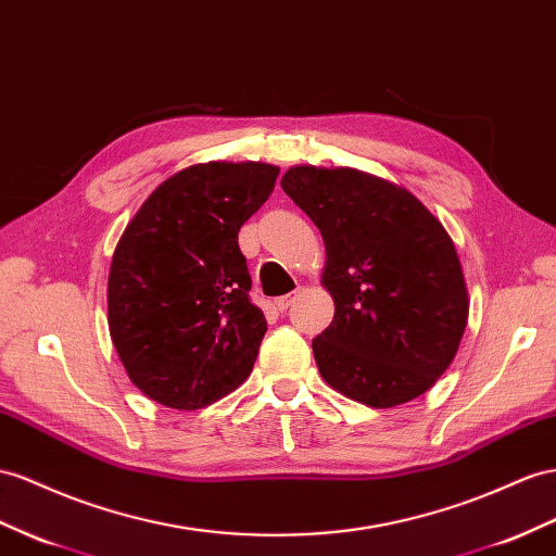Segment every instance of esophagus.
Here are the masks:
<instances>
[{
    "label": "esophagus",
    "instance_id": "34e87169",
    "mask_svg": "<svg viewBox=\"0 0 556 556\" xmlns=\"http://www.w3.org/2000/svg\"><path fill=\"white\" fill-rule=\"evenodd\" d=\"M293 303V295L291 293H287V295H279V298H275V307L279 309V312H283L287 309L289 305Z\"/></svg>",
    "mask_w": 556,
    "mask_h": 556
}]
</instances>
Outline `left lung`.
Masks as SVG:
<instances>
[{
    "label": "left lung",
    "instance_id": "1",
    "mask_svg": "<svg viewBox=\"0 0 556 556\" xmlns=\"http://www.w3.org/2000/svg\"><path fill=\"white\" fill-rule=\"evenodd\" d=\"M281 190L326 247L336 315L312 340L321 378L374 408L425 394L458 352L469 309L444 227L410 192L354 168L293 166Z\"/></svg>",
    "mask_w": 556,
    "mask_h": 556
}]
</instances>
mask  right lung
<instances>
[{
  "label": "right lung",
  "mask_w": 556,
  "mask_h": 556,
  "mask_svg": "<svg viewBox=\"0 0 556 556\" xmlns=\"http://www.w3.org/2000/svg\"><path fill=\"white\" fill-rule=\"evenodd\" d=\"M273 164H197L156 188L112 255L108 324L134 386L168 408L239 388L267 321L249 298L239 227L275 190Z\"/></svg>",
  "instance_id": "right-lung-1"
}]
</instances>
